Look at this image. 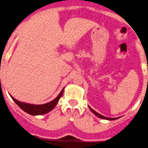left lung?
<instances>
[{
  "label": "left lung",
  "mask_w": 148,
  "mask_h": 148,
  "mask_svg": "<svg viewBox=\"0 0 148 148\" xmlns=\"http://www.w3.org/2000/svg\"><path fill=\"white\" fill-rule=\"evenodd\" d=\"M88 108H89V109H90V111H91L95 115V116H98V117H99V118H101V119H107V120H115V119H119V117H116V118H108V117H106V116H103V115L100 114H99V113L96 112H95V110H92V109L91 108H90V107H89V106H88Z\"/></svg>",
  "instance_id": "obj_1"
}]
</instances>
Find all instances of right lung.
<instances>
[{
  "instance_id": "add662e5",
  "label": "right lung",
  "mask_w": 148,
  "mask_h": 148,
  "mask_svg": "<svg viewBox=\"0 0 148 148\" xmlns=\"http://www.w3.org/2000/svg\"><path fill=\"white\" fill-rule=\"evenodd\" d=\"M63 91H64V88L61 90V92H60L59 95L57 96V98H55L53 100H52V101L49 102V103L43 104V105H33V104L22 103V102H20L19 101V100H16V99L13 98L12 95H10V96L12 100L15 102V103L17 104L23 111L31 115L36 116V115H42L44 114H47L51 111V110H53V109L55 108V107L56 106L57 104H58L60 98L62 95Z\"/></svg>"
}]
</instances>
